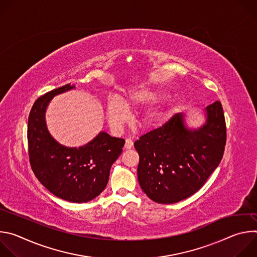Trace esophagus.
<instances>
[{
	"label": "esophagus",
	"instance_id": "34e87169",
	"mask_svg": "<svg viewBox=\"0 0 257 257\" xmlns=\"http://www.w3.org/2000/svg\"><path fill=\"white\" fill-rule=\"evenodd\" d=\"M132 146H133V140L131 138H127L125 141V149L130 150L132 149Z\"/></svg>",
	"mask_w": 257,
	"mask_h": 257
}]
</instances>
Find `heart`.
I'll return each instance as SVG.
<instances>
[{"label":"heart","instance_id":"b5f03b06","mask_svg":"<svg viewBox=\"0 0 257 257\" xmlns=\"http://www.w3.org/2000/svg\"><path fill=\"white\" fill-rule=\"evenodd\" d=\"M162 96L163 94L153 87L141 86L129 92L125 100V105L128 108L134 109L144 104L152 103ZM105 114L109 126L114 130H120L128 118L127 109L124 107V103L117 97H111L107 100L105 105ZM166 115L167 113L162 111V109H157V111L150 113L148 117L145 118V125L148 127L154 126L163 120Z\"/></svg>","mask_w":257,"mask_h":257}]
</instances>
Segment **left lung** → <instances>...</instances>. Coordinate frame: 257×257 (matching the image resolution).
<instances>
[{
	"instance_id": "8db88e82",
	"label": "left lung",
	"mask_w": 257,
	"mask_h": 257,
	"mask_svg": "<svg viewBox=\"0 0 257 257\" xmlns=\"http://www.w3.org/2000/svg\"><path fill=\"white\" fill-rule=\"evenodd\" d=\"M206 123L188 130L182 114L139 137L140 187L152 200L170 204L197 192L221 163L227 140L226 121L219 100L206 106Z\"/></svg>"
}]
</instances>
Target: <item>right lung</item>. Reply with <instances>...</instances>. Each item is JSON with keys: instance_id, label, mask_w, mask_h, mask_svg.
I'll return each mask as SVG.
<instances>
[{"instance_id": "add662e5", "label": "right lung", "mask_w": 257, "mask_h": 257, "mask_svg": "<svg viewBox=\"0 0 257 257\" xmlns=\"http://www.w3.org/2000/svg\"><path fill=\"white\" fill-rule=\"evenodd\" d=\"M74 88L66 84L40 96L28 117L27 140L31 169L42 184L54 195L82 203L98 196L105 188L109 170L123 151L125 140L100 132L81 148H66L49 133L45 121L51 99Z\"/></svg>"}]
</instances>
